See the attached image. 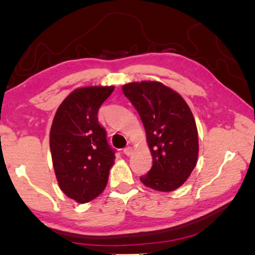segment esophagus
Segmentation results:
<instances>
[{
	"label": "esophagus",
	"instance_id": "34e87169",
	"mask_svg": "<svg viewBox=\"0 0 255 255\" xmlns=\"http://www.w3.org/2000/svg\"><path fill=\"white\" fill-rule=\"evenodd\" d=\"M123 152H124L125 155H128V157H130V155L133 153L132 146H127V148H125V149L123 150Z\"/></svg>",
	"mask_w": 255,
	"mask_h": 255
}]
</instances>
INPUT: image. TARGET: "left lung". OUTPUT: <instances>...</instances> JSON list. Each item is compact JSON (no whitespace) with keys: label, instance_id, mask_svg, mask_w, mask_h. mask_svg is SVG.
<instances>
[{"label":"left lung","instance_id":"obj_1","mask_svg":"<svg viewBox=\"0 0 255 255\" xmlns=\"http://www.w3.org/2000/svg\"><path fill=\"white\" fill-rule=\"evenodd\" d=\"M122 91L140 115L152 154V168L140 180L158 191L176 190L198 158V132L189 106L159 82L128 83Z\"/></svg>","mask_w":255,"mask_h":255}]
</instances>
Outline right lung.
<instances>
[{
	"label": "right lung",
	"instance_id": "right-lung-1",
	"mask_svg": "<svg viewBox=\"0 0 255 255\" xmlns=\"http://www.w3.org/2000/svg\"><path fill=\"white\" fill-rule=\"evenodd\" d=\"M114 86L80 87L58 107L50 130V151L58 185L77 203L96 198L105 189L114 150L97 112Z\"/></svg>",
	"mask_w": 255,
	"mask_h": 255
}]
</instances>
